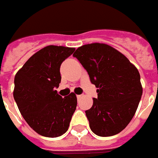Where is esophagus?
Returning <instances> with one entry per match:
<instances>
[{
    "instance_id": "obj_1",
    "label": "esophagus",
    "mask_w": 158,
    "mask_h": 158,
    "mask_svg": "<svg viewBox=\"0 0 158 158\" xmlns=\"http://www.w3.org/2000/svg\"><path fill=\"white\" fill-rule=\"evenodd\" d=\"M82 94H79V95H77V98H78V99H80V98H81V97H82Z\"/></svg>"
}]
</instances>
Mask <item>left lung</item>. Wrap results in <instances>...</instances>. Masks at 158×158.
<instances>
[{
    "mask_svg": "<svg viewBox=\"0 0 158 158\" xmlns=\"http://www.w3.org/2000/svg\"><path fill=\"white\" fill-rule=\"evenodd\" d=\"M98 88V98L85 111L91 130L99 136H112L127 127L137 109L143 87L135 66L114 48L91 44L74 52Z\"/></svg>",
    "mask_w": 158,
    "mask_h": 158,
    "instance_id": "8db88e82",
    "label": "left lung"
}]
</instances>
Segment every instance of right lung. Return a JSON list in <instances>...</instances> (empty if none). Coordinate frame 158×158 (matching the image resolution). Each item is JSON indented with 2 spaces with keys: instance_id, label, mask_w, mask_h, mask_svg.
<instances>
[{
  "instance_id": "right-lung-1",
  "label": "right lung",
  "mask_w": 158,
  "mask_h": 158,
  "mask_svg": "<svg viewBox=\"0 0 158 158\" xmlns=\"http://www.w3.org/2000/svg\"><path fill=\"white\" fill-rule=\"evenodd\" d=\"M74 51L69 47H44L15 74V101L26 123L43 136L57 137L65 133L76 110L73 93L63 98L56 90L61 81V64Z\"/></svg>"
}]
</instances>
